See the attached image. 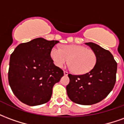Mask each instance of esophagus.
I'll return each instance as SVG.
<instances>
[{
  "label": "esophagus",
  "mask_w": 124,
  "mask_h": 124,
  "mask_svg": "<svg viewBox=\"0 0 124 124\" xmlns=\"http://www.w3.org/2000/svg\"><path fill=\"white\" fill-rule=\"evenodd\" d=\"M64 74L65 76H67L68 74V72L67 71H64Z\"/></svg>",
  "instance_id": "obj_1"
}]
</instances>
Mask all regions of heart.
I'll return each mask as SVG.
<instances>
[{"label":"heart","mask_w":124,"mask_h":124,"mask_svg":"<svg viewBox=\"0 0 124 124\" xmlns=\"http://www.w3.org/2000/svg\"><path fill=\"white\" fill-rule=\"evenodd\" d=\"M50 55L57 67H63L68 61L70 68L77 74H84L90 72L94 67L97 60L96 53L92 50L76 44L64 45L61 46V48L54 46L52 48Z\"/></svg>","instance_id":"b5f03b06"}]
</instances>
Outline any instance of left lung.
Masks as SVG:
<instances>
[{"label": "left lung", "mask_w": 124, "mask_h": 124, "mask_svg": "<svg viewBox=\"0 0 124 124\" xmlns=\"http://www.w3.org/2000/svg\"><path fill=\"white\" fill-rule=\"evenodd\" d=\"M86 44L96 53V64L86 74H69L70 82L66 86V90L73 102L92 105L104 100L114 88L116 81L117 62L108 50L93 42Z\"/></svg>", "instance_id": "left-lung-1"}]
</instances>
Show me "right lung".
Instances as JSON below:
<instances>
[{"instance_id":"1","label":"right lung","mask_w":124,"mask_h":124,"mask_svg":"<svg viewBox=\"0 0 124 124\" xmlns=\"http://www.w3.org/2000/svg\"><path fill=\"white\" fill-rule=\"evenodd\" d=\"M57 40L42 38L20 44L10 55L8 78L12 92L28 106L45 104L50 100L52 88L64 76L55 66L50 50Z\"/></svg>"}]
</instances>
